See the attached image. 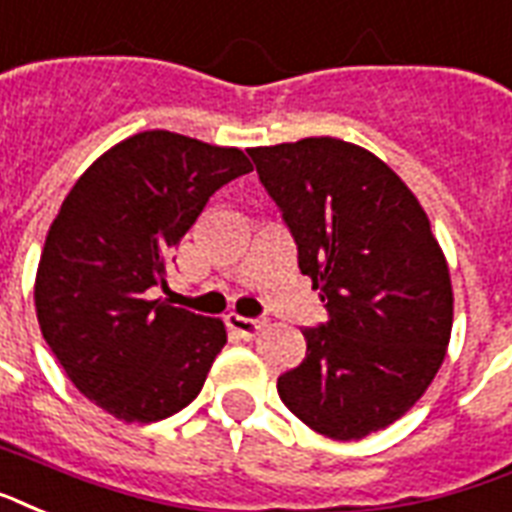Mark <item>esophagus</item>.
I'll return each instance as SVG.
<instances>
[{
  "instance_id": "esophagus-1",
  "label": "esophagus",
  "mask_w": 512,
  "mask_h": 512,
  "mask_svg": "<svg viewBox=\"0 0 512 512\" xmlns=\"http://www.w3.org/2000/svg\"><path fill=\"white\" fill-rule=\"evenodd\" d=\"M228 327L233 333H239L241 338H255L265 330V319H249V317H239V314H230L228 317Z\"/></svg>"
}]
</instances>
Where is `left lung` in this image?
Here are the masks:
<instances>
[{
  "label": "left lung",
  "instance_id": "left-lung-1",
  "mask_svg": "<svg viewBox=\"0 0 512 512\" xmlns=\"http://www.w3.org/2000/svg\"><path fill=\"white\" fill-rule=\"evenodd\" d=\"M330 319L306 327V360L276 381L282 403L333 440L411 411L446 360L451 273L427 212L381 158L333 136L249 150Z\"/></svg>",
  "mask_w": 512,
  "mask_h": 512
}]
</instances>
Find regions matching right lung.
Masks as SVG:
<instances>
[{
	"instance_id": "obj_1",
	"label": "right lung",
	"mask_w": 512,
	"mask_h": 512,
	"mask_svg": "<svg viewBox=\"0 0 512 512\" xmlns=\"http://www.w3.org/2000/svg\"><path fill=\"white\" fill-rule=\"evenodd\" d=\"M239 147L142 131L109 147L58 209L39 257L42 338L80 395L120 421H161L201 392L228 333L222 319L150 300L169 252L230 179Z\"/></svg>"
}]
</instances>
